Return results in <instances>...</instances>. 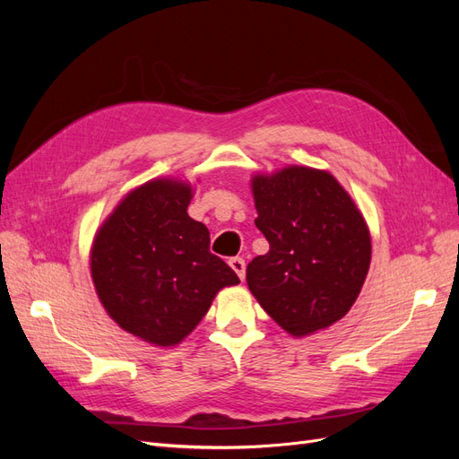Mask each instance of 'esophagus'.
Listing matches in <instances>:
<instances>
[{
  "instance_id": "34e87169",
  "label": "esophagus",
  "mask_w": 459,
  "mask_h": 459,
  "mask_svg": "<svg viewBox=\"0 0 459 459\" xmlns=\"http://www.w3.org/2000/svg\"><path fill=\"white\" fill-rule=\"evenodd\" d=\"M230 266L231 270L239 275V280H245V260L235 256V258H230Z\"/></svg>"
}]
</instances>
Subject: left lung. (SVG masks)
Wrapping results in <instances>:
<instances>
[{
  "label": "left lung",
  "mask_w": 459,
  "mask_h": 459,
  "mask_svg": "<svg viewBox=\"0 0 459 459\" xmlns=\"http://www.w3.org/2000/svg\"><path fill=\"white\" fill-rule=\"evenodd\" d=\"M256 228L270 251L248 262L251 293L295 337L335 324L351 310L369 270L366 221L335 178L289 166L256 176Z\"/></svg>",
  "instance_id": "left-lung-1"
}]
</instances>
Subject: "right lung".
I'll list each match as a JSON object with an SVG mask.
<instances>
[{"mask_svg":"<svg viewBox=\"0 0 459 459\" xmlns=\"http://www.w3.org/2000/svg\"><path fill=\"white\" fill-rule=\"evenodd\" d=\"M191 187L155 179L132 191L95 235L91 277L105 310L132 335L178 344L218 290L239 277L211 253V233L187 214Z\"/></svg>","mask_w":459,"mask_h":459,"instance_id":"obj_1","label":"right lung"}]
</instances>
